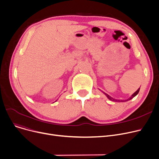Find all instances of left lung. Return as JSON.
<instances>
[{
  "instance_id": "left-lung-1",
  "label": "left lung",
  "mask_w": 159,
  "mask_h": 159,
  "mask_svg": "<svg viewBox=\"0 0 159 159\" xmlns=\"http://www.w3.org/2000/svg\"><path fill=\"white\" fill-rule=\"evenodd\" d=\"M139 90H140V88L135 91V92L133 93L128 99H127V100H125V101H122V100H117V99H115V98H113V97H111V96H110L109 95H107V93H104V91H102V92L107 97V98L109 99V100H110V101H114V102H126V101H129V100H131V99H132L133 97H135L138 93H139Z\"/></svg>"
}]
</instances>
